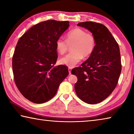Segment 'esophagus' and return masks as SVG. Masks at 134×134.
<instances>
[{"label":"esophagus","instance_id":"esophagus-1","mask_svg":"<svg viewBox=\"0 0 134 134\" xmlns=\"http://www.w3.org/2000/svg\"><path fill=\"white\" fill-rule=\"evenodd\" d=\"M68 70H69V74H71V68H69V69H68Z\"/></svg>","mask_w":134,"mask_h":134}]
</instances>
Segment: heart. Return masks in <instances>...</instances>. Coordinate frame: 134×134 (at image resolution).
Returning a JSON list of instances; mask_svg holds the SVG:
<instances>
[{"mask_svg":"<svg viewBox=\"0 0 134 134\" xmlns=\"http://www.w3.org/2000/svg\"><path fill=\"white\" fill-rule=\"evenodd\" d=\"M71 51L66 55L59 60L60 64L71 68L75 66L82 60L83 57H88L93 52L96 41L94 36L87 33L84 29L76 28L70 31L65 37V41L62 37L57 39L55 42L56 49L60 54H64L71 45Z\"/></svg>","mask_w":134,"mask_h":134,"instance_id":"obj_1","label":"heart"}]
</instances>
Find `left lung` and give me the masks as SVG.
I'll return each instance as SVG.
<instances>
[{
	"mask_svg": "<svg viewBox=\"0 0 134 134\" xmlns=\"http://www.w3.org/2000/svg\"><path fill=\"white\" fill-rule=\"evenodd\" d=\"M77 25L91 32L96 45L93 53L81 67L71 70V74L77 77L74 89L84 102L98 103L112 93L118 82L122 69L119 47L103 24L87 21Z\"/></svg>",
	"mask_w": 134,
	"mask_h": 134,
	"instance_id": "left-lung-1",
	"label": "left lung"
}]
</instances>
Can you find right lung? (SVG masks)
<instances>
[{
	"label": "right lung",
	"mask_w": 134,
	"mask_h": 134,
	"mask_svg": "<svg viewBox=\"0 0 134 134\" xmlns=\"http://www.w3.org/2000/svg\"><path fill=\"white\" fill-rule=\"evenodd\" d=\"M69 26V21L48 20L31 27L18 40L12 57L14 80L32 102L51 99L69 75L67 66L54 65L58 58L56 41Z\"/></svg>",
	"instance_id": "obj_1"
}]
</instances>
